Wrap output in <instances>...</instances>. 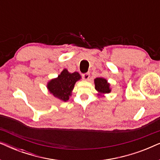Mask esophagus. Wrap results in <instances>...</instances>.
<instances>
[{"label": "esophagus", "instance_id": "34e87169", "mask_svg": "<svg viewBox=\"0 0 160 160\" xmlns=\"http://www.w3.org/2000/svg\"><path fill=\"white\" fill-rule=\"evenodd\" d=\"M82 78H83V79H84V80H86V81L89 80V73H87L82 74Z\"/></svg>", "mask_w": 160, "mask_h": 160}]
</instances>
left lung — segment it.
I'll return each mask as SVG.
<instances>
[{"instance_id": "obj_1", "label": "left lung", "mask_w": 160, "mask_h": 160, "mask_svg": "<svg viewBox=\"0 0 160 160\" xmlns=\"http://www.w3.org/2000/svg\"><path fill=\"white\" fill-rule=\"evenodd\" d=\"M95 88L98 91V95H103L105 94L110 93L111 89L110 88V84L106 78L98 77L95 78Z\"/></svg>"}]
</instances>
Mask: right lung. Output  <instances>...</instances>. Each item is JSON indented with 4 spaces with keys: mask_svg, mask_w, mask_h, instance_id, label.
Returning <instances> with one entry per match:
<instances>
[{
    "mask_svg": "<svg viewBox=\"0 0 160 160\" xmlns=\"http://www.w3.org/2000/svg\"><path fill=\"white\" fill-rule=\"evenodd\" d=\"M81 78L82 76L78 72L70 73L65 68L58 77L50 80L47 87L49 92L54 97L66 102L72 95L76 82Z\"/></svg>",
    "mask_w": 160,
    "mask_h": 160,
    "instance_id": "1",
    "label": "right lung"
}]
</instances>
